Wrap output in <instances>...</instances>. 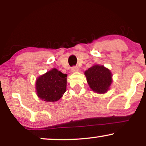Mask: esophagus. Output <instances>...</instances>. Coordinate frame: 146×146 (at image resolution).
<instances>
[{"label":"esophagus","mask_w":146,"mask_h":146,"mask_svg":"<svg viewBox=\"0 0 146 146\" xmlns=\"http://www.w3.org/2000/svg\"><path fill=\"white\" fill-rule=\"evenodd\" d=\"M79 71V68L78 66H73L71 68V71L73 73H75V72H78Z\"/></svg>","instance_id":"obj_1"}]
</instances>
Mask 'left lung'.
I'll return each instance as SVG.
<instances>
[{
	"label": "left lung",
	"instance_id": "1",
	"mask_svg": "<svg viewBox=\"0 0 146 146\" xmlns=\"http://www.w3.org/2000/svg\"><path fill=\"white\" fill-rule=\"evenodd\" d=\"M84 75L92 90L100 94L106 93L113 82L111 72L103 65H93L85 71Z\"/></svg>",
	"mask_w": 146,
	"mask_h": 146
}]
</instances>
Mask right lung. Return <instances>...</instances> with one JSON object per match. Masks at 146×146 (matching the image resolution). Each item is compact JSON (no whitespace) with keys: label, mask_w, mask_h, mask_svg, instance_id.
I'll return each instance as SVG.
<instances>
[{"label":"right lung","mask_w":146,"mask_h":146,"mask_svg":"<svg viewBox=\"0 0 146 146\" xmlns=\"http://www.w3.org/2000/svg\"><path fill=\"white\" fill-rule=\"evenodd\" d=\"M66 74L53 68L38 78L36 88L38 98L44 102L58 101L66 92Z\"/></svg>","instance_id":"1"}]
</instances>
